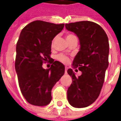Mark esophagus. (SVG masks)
I'll return each instance as SVG.
<instances>
[{"label": "esophagus", "mask_w": 121, "mask_h": 121, "mask_svg": "<svg viewBox=\"0 0 121 121\" xmlns=\"http://www.w3.org/2000/svg\"><path fill=\"white\" fill-rule=\"evenodd\" d=\"M67 69H68L67 67H65V74L67 73Z\"/></svg>", "instance_id": "obj_1"}]
</instances>
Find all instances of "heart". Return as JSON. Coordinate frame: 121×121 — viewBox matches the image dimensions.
Listing matches in <instances>:
<instances>
[{"mask_svg":"<svg viewBox=\"0 0 121 121\" xmlns=\"http://www.w3.org/2000/svg\"><path fill=\"white\" fill-rule=\"evenodd\" d=\"M74 36L75 35H74L73 34H68L66 37V39H70V38L73 37H74ZM54 41H55V39H54L52 40V45L54 44ZM57 60L63 63H67L69 61V59L68 57H67L66 56L63 55V54H59L58 56H57Z\"/></svg>","mask_w":121,"mask_h":121,"instance_id":"b5f03b06","label":"heart"}]
</instances>
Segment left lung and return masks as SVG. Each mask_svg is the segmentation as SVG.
I'll use <instances>...</instances> for the list:
<instances>
[{
	"label": "left lung",
	"mask_w": 121,
	"mask_h": 121,
	"mask_svg": "<svg viewBox=\"0 0 121 121\" xmlns=\"http://www.w3.org/2000/svg\"><path fill=\"white\" fill-rule=\"evenodd\" d=\"M65 28L78 37L80 47L72 67L82 72L76 77L72 69L67 70L73 80L67 89V99L72 106L85 108L97 99L103 86L109 64L108 38L100 25L91 21L65 24Z\"/></svg>",
	"instance_id": "8db88e82"
}]
</instances>
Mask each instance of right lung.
I'll return each mask as SVG.
<instances>
[{
    "instance_id": "right-lung-1",
    "label": "right lung",
    "mask_w": 121,
    "mask_h": 121,
    "mask_svg": "<svg viewBox=\"0 0 121 121\" xmlns=\"http://www.w3.org/2000/svg\"><path fill=\"white\" fill-rule=\"evenodd\" d=\"M63 27L64 24L35 21L20 34L15 67L21 91L30 104L44 106L49 104L52 87L64 74V65L50 57L52 41ZM48 60L53 64L45 69L42 63Z\"/></svg>"
}]
</instances>
